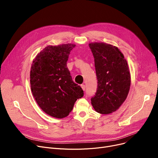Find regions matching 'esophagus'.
<instances>
[{"mask_svg": "<svg viewBox=\"0 0 158 158\" xmlns=\"http://www.w3.org/2000/svg\"><path fill=\"white\" fill-rule=\"evenodd\" d=\"M81 88H82V90L83 91H85V89H86V86L85 85H81Z\"/></svg>", "mask_w": 158, "mask_h": 158, "instance_id": "34e87169", "label": "esophagus"}]
</instances>
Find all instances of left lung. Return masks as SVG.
I'll list each match as a JSON object with an SVG mask.
<instances>
[{"mask_svg": "<svg viewBox=\"0 0 158 158\" xmlns=\"http://www.w3.org/2000/svg\"><path fill=\"white\" fill-rule=\"evenodd\" d=\"M97 79V92L91 98L95 110L101 114L115 111L125 101L131 85L126 60L120 50L105 43L89 44Z\"/></svg>", "mask_w": 158, "mask_h": 158, "instance_id": "1", "label": "left lung"}]
</instances>
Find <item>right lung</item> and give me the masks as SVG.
<instances>
[{
    "label": "right lung",
    "mask_w": 158,
    "mask_h": 158,
    "mask_svg": "<svg viewBox=\"0 0 158 158\" xmlns=\"http://www.w3.org/2000/svg\"><path fill=\"white\" fill-rule=\"evenodd\" d=\"M75 46L68 44L46 47L31 66L32 95L41 109L55 118L67 117L76 101L84 95L83 90L73 82L66 66Z\"/></svg>",
    "instance_id": "add662e5"
}]
</instances>
